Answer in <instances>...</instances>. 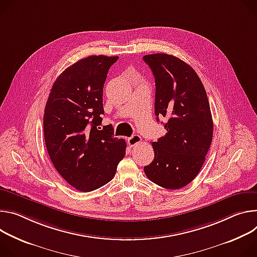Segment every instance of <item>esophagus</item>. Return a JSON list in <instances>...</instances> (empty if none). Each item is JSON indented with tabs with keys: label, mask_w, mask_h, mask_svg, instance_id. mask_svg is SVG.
I'll use <instances>...</instances> for the list:
<instances>
[{
	"label": "esophagus",
	"mask_w": 257,
	"mask_h": 257,
	"mask_svg": "<svg viewBox=\"0 0 257 257\" xmlns=\"http://www.w3.org/2000/svg\"><path fill=\"white\" fill-rule=\"evenodd\" d=\"M142 142V138L139 135H133L131 138L127 139V144L131 147H135Z\"/></svg>",
	"instance_id": "1"
}]
</instances>
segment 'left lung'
Segmentation results:
<instances>
[{
  "label": "left lung",
  "instance_id": "8db88e82",
  "mask_svg": "<svg viewBox=\"0 0 257 257\" xmlns=\"http://www.w3.org/2000/svg\"><path fill=\"white\" fill-rule=\"evenodd\" d=\"M155 77V115L166 117V134L153 142V161L144 167L156 185L177 190L191 183L205 161L213 122L204 85L186 62L168 54L145 55Z\"/></svg>",
  "mask_w": 257,
  "mask_h": 257
}]
</instances>
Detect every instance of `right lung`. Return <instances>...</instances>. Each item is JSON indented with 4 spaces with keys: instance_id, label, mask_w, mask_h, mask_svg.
I'll return each instance as SVG.
<instances>
[{
    "instance_id": "right-lung-1",
    "label": "right lung",
    "mask_w": 257,
    "mask_h": 257,
    "mask_svg": "<svg viewBox=\"0 0 257 257\" xmlns=\"http://www.w3.org/2000/svg\"><path fill=\"white\" fill-rule=\"evenodd\" d=\"M117 56L93 55L67 67L55 80L44 114V136L51 161L80 192L109 183L125 155L123 139L111 124L101 130L103 88Z\"/></svg>"
}]
</instances>
